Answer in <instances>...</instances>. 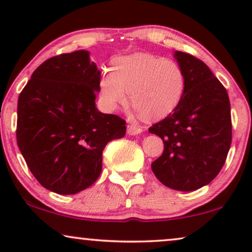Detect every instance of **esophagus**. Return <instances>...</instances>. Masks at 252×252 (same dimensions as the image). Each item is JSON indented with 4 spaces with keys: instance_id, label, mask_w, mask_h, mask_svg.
I'll list each match as a JSON object with an SVG mask.
<instances>
[{
    "instance_id": "esophagus-1",
    "label": "esophagus",
    "mask_w": 252,
    "mask_h": 252,
    "mask_svg": "<svg viewBox=\"0 0 252 252\" xmlns=\"http://www.w3.org/2000/svg\"><path fill=\"white\" fill-rule=\"evenodd\" d=\"M143 132V127L140 125H136V124H129L127 126V133L128 135H137V134Z\"/></svg>"
}]
</instances>
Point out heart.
Listing matches in <instances>:
<instances>
[{
    "label": "heart",
    "mask_w": 252,
    "mask_h": 252,
    "mask_svg": "<svg viewBox=\"0 0 252 252\" xmlns=\"http://www.w3.org/2000/svg\"><path fill=\"white\" fill-rule=\"evenodd\" d=\"M185 75L174 61L136 53L117 57L112 72H103L99 96L106 108L115 110L129 101L137 111L156 119L173 111L185 92Z\"/></svg>",
    "instance_id": "b5f03b06"
}]
</instances>
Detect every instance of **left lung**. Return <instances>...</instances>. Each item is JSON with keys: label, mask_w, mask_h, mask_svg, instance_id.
Returning <instances> with one entry per match:
<instances>
[{"label": "left lung", "mask_w": 252, "mask_h": 252, "mask_svg": "<svg viewBox=\"0 0 252 252\" xmlns=\"http://www.w3.org/2000/svg\"><path fill=\"white\" fill-rule=\"evenodd\" d=\"M174 58L185 75V92L173 112L149 128L164 143L151 168L166 187L192 191L209 185L225 164L232 143L230 103L201 60L182 51Z\"/></svg>", "instance_id": "1"}]
</instances>
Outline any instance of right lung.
<instances>
[{"label":"right lung","instance_id":"right-lung-1","mask_svg":"<svg viewBox=\"0 0 252 252\" xmlns=\"http://www.w3.org/2000/svg\"><path fill=\"white\" fill-rule=\"evenodd\" d=\"M101 72L89 51L43 62L20 93L17 143L41 186L61 195L91 187L102 171L108 142L126 133V122L96 108Z\"/></svg>","mask_w":252,"mask_h":252}]
</instances>
